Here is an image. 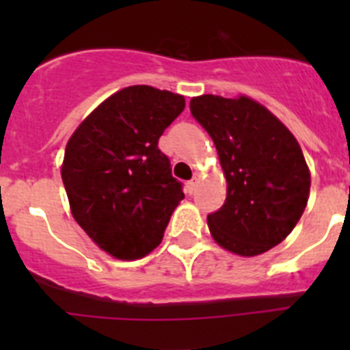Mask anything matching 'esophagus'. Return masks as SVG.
Instances as JSON below:
<instances>
[{
    "label": "esophagus",
    "mask_w": 350,
    "mask_h": 350,
    "mask_svg": "<svg viewBox=\"0 0 350 350\" xmlns=\"http://www.w3.org/2000/svg\"><path fill=\"white\" fill-rule=\"evenodd\" d=\"M194 189H196V178H193V180H189L187 184H185V191H187L189 194H193Z\"/></svg>",
    "instance_id": "34e87169"
}]
</instances>
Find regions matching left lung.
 Here are the masks:
<instances>
[{
  "label": "left lung",
  "instance_id": "obj_1",
  "mask_svg": "<svg viewBox=\"0 0 350 350\" xmlns=\"http://www.w3.org/2000/svg\"><path fill=\"white\" fill-rule=\"evenodd\" d=\"M191 113L217 148L228 193L208 213L213 240L240 256H258L293 231L308 202L310 172L289 129L262 105L203 94Z\"/></svg>",
  "mask_w": 350,
  "mask_h": 350
}]
</instances>
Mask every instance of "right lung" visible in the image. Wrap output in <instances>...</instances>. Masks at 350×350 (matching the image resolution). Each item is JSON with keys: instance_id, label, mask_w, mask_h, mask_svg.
Here are the masks:
<instances>
[{"instance_id": "1", "label": "right lung", "mask_w": 350, "mask_h": 350, "mask_svg": "<svg viewBox=\"0 0 350 350\" xmlns=\"http://www.w3.org/2000/svg\"><path fill=\"white\" fill-rule=\"evenodd\" d=\"M184 107V96L131 85L105 100L68 142L61 177L71 213L113 258L131 261L156 249L184 200L157 147Z\"/></svg>"}]
</instances>
